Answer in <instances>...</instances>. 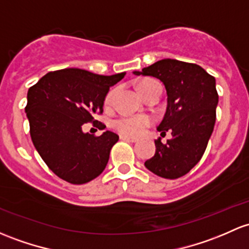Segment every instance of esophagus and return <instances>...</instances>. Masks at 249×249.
<instances>
[{
    "instance_id": "34e87169",
    "label": "esophagus",
    "mask_w": 249,
    "mask_h": 249,
    "mask_svg": "<svg viewBox=\"0 0 249 249\" xmlns=\"http://www.w3.org/2000/svg\"><path fill=\"white\" fill-rule=\"evenodd\" d=\"M120 138H122V140H124V141H127V142H131V143H136L138 141L137 138L130 137V136H126V135H122V136H120Z\"/></svg>"
}]
</instances>
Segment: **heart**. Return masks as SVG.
Listing matches in <instances>:
<instances>
[{
    "mask_svg": "<svg viewBox=\"0 0 249 249\" xmlns=\"http://www.w3.org/2000/svg\"><path fill=\"white\" fill-rule=\"evenodd\" d=\"M156 82L155 80H144L138 83L137 88L140 94H142L143 89L149 83ZM114 89H111L105 96V106H109L113 100ZM151 119L148 116H123L117 118L113 122V127L123 135L129 136H140L145 131V129L151 125Z\"/></svg>",
    "mask_w": 249,
    "mask_h": 249,
    "instance_id": "obj_1",
    "label": "heart"
}]
</instances>
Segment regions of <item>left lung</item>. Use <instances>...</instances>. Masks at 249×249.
<instances>
[{"mask_svg": "<svg viewBox=\"0 0 249 249\" xmlns=\"http://www.w3.org/2000/svg\"><path fill=\"white\" fill-rule=\"evenodd\" d=\"M135 75L159 78L167 90V111L158 131L173 138L155 141L156 151L145 167L164 179H178L187 174L205 153L216 122L218 94L216 80L195 63L162 59Z\"/></svg>", "mask_w": 249, "mask_h": 249, "instance_id": "obj_1", "label": "left lung"}]
</instances>
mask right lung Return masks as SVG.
<instances>
[{
  "mask_svg": "<svg viewBox=\"0 0 249 249\" xmlns=\"http://www.w3.org/2000/svg\"><path fill=\"white\" fill-rule=\"evenodd\" d=\"M125 72L104 76L77 68L50 71L28 89L25 107L32 142L54 174L67 182L82 185L104 172L111 149L119 140L106 131L82 132L85 123H98L109 87ZM100 125H104L100 123Z\"/></svg>",
  "mask_w": 249,
  "mask_h": 249,
  "instance_id": "add662e5",
  "label": "right lung"
}]
</instances>
